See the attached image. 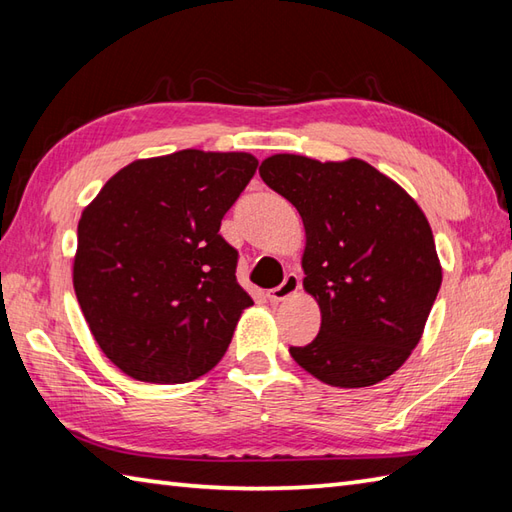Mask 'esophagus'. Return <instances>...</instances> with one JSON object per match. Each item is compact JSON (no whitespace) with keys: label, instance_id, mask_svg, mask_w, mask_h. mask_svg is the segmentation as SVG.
Masks as SVG:
<instances>
[{"label":"esophagus","instance_id":"34e87169","mask_svg":"<svg viewBox=\"0 0 512 512\" xmlns=\"http://www.w3.org/2000/svg\"><path fill=\"white\" fill-rule=\"evenodd\" d=\"M299 275H295V273H288L286 275V279L281 281V286H277V288H273L268 292V299L273 301V303H279V301H286L288 297H292V295H297V290H299Z\"/></svg>","mask_w":512,"mask_h":512}]
</instances>
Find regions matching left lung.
Wrapping results in <instances>:
<instances>
[{
	"label": "left lung",
	"mask_w": 512,
	"mask_h": 512,
	"mask_svg": "<svg viewBox=\"0 0 512 512\" xmlns=\"http://www.w3.org/2000/svg\"><path fill=\"white\" fill-rule=\"evenodd\" d=\"M259 176L301 215L303 290L321 310L317 339L290 356L332 387L385 380L420 343L442 284L427 215L361 158L275 154Z\"/></svg>",
	"instance_id": "8db88e82"
}]
</instances>
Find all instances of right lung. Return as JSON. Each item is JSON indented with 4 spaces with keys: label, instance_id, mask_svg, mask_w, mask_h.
Here are the masks:
<instances>
[{
    "label": "right lung",
    "instance_id": "obj_1",
    "mask_svg": "<svg viewBox=\"0 0 512 512\" xmlns=\"http://www.w3.org/2000/svg\"><path fill=\"white\" fill-rule=\"evenodd\" d=\"M255 169L246 151L140 158L83 209L72 286L94 341L123 374L173 385L220 363L253 306L220 224Z\"/></svg>",
    "mask_w": 512,
    "mask_h": 512
}]
</instances>
